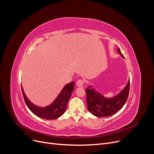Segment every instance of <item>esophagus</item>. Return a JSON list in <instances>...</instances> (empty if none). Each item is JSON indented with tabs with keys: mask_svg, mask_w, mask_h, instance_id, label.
Masks as SVG:
<instances>
[{
	"mask_svg": "<svg viewBox=\"0 0 154 154\" xmlns=\"http://www.w3.org/2000/svg\"><path fill=\"white\" fill-rule=\"evenodd\" d=\"M83 84H84V82L83 81L82 79H78L77 82H76V85L79 87H82L83 86Z\"/></svg>",
	"mask_w": 154,
	"mask_h": 154,
	"instance_id": "34e87169",
	"label": "esophagus"
}]
</instances>
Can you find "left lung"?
Here are the masks:
<instances>
[{
	"instance_id": "left-lung-1",
	"label": "left lung",
	"mask_w": 154,
	"mask_h": 154,
	"mask_svg": "<svg viewBox=\"0 0 154 154\" xmlns=\"http://www.w3.org/2000/svg\"><path fill=\"white\" fill-rule=\"evenodd\" d=\"M119 53L124 58L119 48ZM130 89V79L123 90L116 96L111 98L105 97L91 85L85 90L86 103L88 111L97 117H107L116 113L122 108L128 99Z\"/></svg>"
}]
</instances>
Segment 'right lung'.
<instances>
[{"label":"right lung","instance_id":"obj_1","mask_svg":"<svg viewBox=\"0 0 154 154\" xmlns=\"http://www.w3.org/2000/svg\"><path fill=\"white\" fill-rule=\"evenodd\" d=\"M75 85V83L73 82L66 85L53 103L45 107L33 104L26 97L23 86H21V88L26 105L35 115L45 120H54L59 118L66 112L68 101L74 90Z\"/></svg>","mask_w":154,"mask_h":154}]
</instances>
